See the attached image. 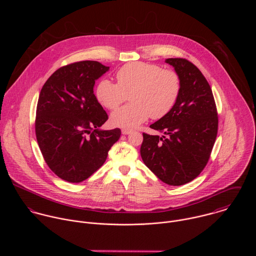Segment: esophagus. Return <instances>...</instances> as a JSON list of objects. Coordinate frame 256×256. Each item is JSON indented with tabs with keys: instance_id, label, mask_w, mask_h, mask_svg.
I'll return each mask as SVG.
<instances>
[{
	"instance_id": "34e87169",
	"label": "esophagus",
	"mask_w": 256,
	"mask_h": 256,
	"mask_svg": "<svg viewBox=\"0 0 256 256\" xmlns=\"http://www.w3.org/2000/svg\"><path fill=\"white\" fill-rule=\"evenodd\" d=\"M131 132H132V130H129V129H122V134H123V135H129Z\"/></svg>"
}]
</instances>
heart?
Returning <instances> with one entry per match:
<instances>
[{"label":"heart","instance_id":"obj_1","mask_svg":"<svg viewBox=\"0 0 256 256\" xmlns=\"http://www.w3.org/2000/svg\"><path fill=\"white\" fill-rule=\"evenodd\" d=\"M116 78L117 84L108 78L100 80L96 98L104 108L115 110L129 96L132 104L110 117L112 125L124 129L135 128L148 117L164 118L174 108L182 92L180 74L156 64L128 63L118 70Z\"/></svg>","mask_w":256,"mask_h":256}]
</instances>
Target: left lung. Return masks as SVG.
<instances>
[{"label":"left lung","instance_id":"1","mask_svg":"<svg viewBox=\"0 0 256 256\" xmlns=\"http://www.w3.org/2000/svg\"><path fill=\"white\" fill-rule=\"evenodd\" d=\"M166 62L182 80V92L172 111L150 127L160 133H143L141 156L162 182L178 186L192 182L206 166L218 133V112L209 82L183 58Z\"/></svg>","mask_w":256,"mask_h":256}]
</instances>
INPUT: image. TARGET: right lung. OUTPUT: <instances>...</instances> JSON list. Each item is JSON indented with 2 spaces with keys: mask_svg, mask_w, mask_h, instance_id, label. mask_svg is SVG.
I'll return each mask as SVG.
<instances>
[{
  "mask_svg": "<svg viewBox=\"0 0 256 256\" xmlns=\"http://www.w3.org/2000/svg\"><path fill=\"white\" fill-rule=\"evenodd\" d=\"M110 67L80 61L52 74L37 102L36 134L49 168L61 180L78 183L106 162L121 130H98L108 115L94 94L96 80Z\"/></svg>",
  "mask_w": 256,
  "mask_h": 256,
  "instance_id": "obj_1",
  "label": "right lung"
}]
</instances>
